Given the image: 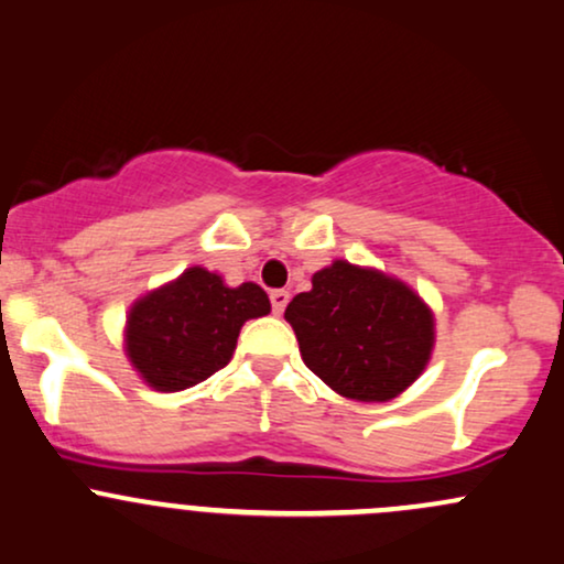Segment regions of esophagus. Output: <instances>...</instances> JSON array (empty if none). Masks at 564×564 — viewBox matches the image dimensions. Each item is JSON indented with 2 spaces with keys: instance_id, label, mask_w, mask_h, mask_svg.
Wrapping results in <instances>:
<instances>
[{
  "instance_id": "esophagus-1",
  "label": "esophagus",
  "mask_w": 564,
  "mask_h": 564,
  "mask_svg": "<svg viewBox=\"0 0 564 564\" xmlns=\"http://www.w3.org/2000/svg\"><path fill=\"white\" fill-rule=\"evenodd\" d=\"M269 299H271V312L280 316L284 312V306H288L290 293H288V290H271Z\"/></svg>"
}]
</instances>
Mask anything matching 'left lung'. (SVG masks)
Instances as JSON below:
<instances>
[{
	"instance_id": "1",
	"label": "left lung",
	"mask_w": 564,
	"mask_h": 564,
	"mask_svg": "<svg viewBox=\"0 0 564 564\" xmlns=\"http://www.w3.org/2000/svg\"><path fill=\"white\" fill-rule=\"evenodd\" d=\"M301 357L338 394L394 400L432 357L434 316L400 280L335 261L284 308Z\"/></svg>"
}]
</instances>
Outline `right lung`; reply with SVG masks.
<instances>
[{
    "mask_svg": "<svg viewBox=\"0 0 564 564\" xmlns=\"http://www.w3.org/2000/svg\"><path fill=\"white\" fill-rule=\"evenodd\" d=\"M271 312L258 284L226 288L213 271H183L128 316V357L156 391H183L229 365L239 330Z\"/></svg>",
    "mask_w": 564,
    "mask_h": 564,
    "instance_id": "add662e5",
    "label": "right lung"
}]
</instances>
